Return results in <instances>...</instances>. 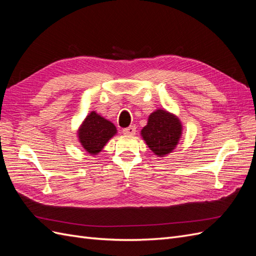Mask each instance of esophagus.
I'll use <instances>...</instances> for the list:
<instances>
[{
	"label": "esophagus",
	"instance_id": "esophagus-1",
	"mask_svg": "<svg viewBox=\"0 0 256 256\" xmlns=\"http://www.w3.org/2000/svg\"><path fill=\"white\" fill-rule=\"evenodd\" d=\"M122 134L125 136H134L136 134V126H129L122 129Z\"/></svg>",
	"mask_w": 256,
	"mask_h": 256
}]
</instances>
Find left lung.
Segmentation results:
<instances>
[{
  "instance_id": "obj_1",
  "label": "left lung",
  "mask_w": 256,
  "mask_h": 256,
  "mask_svg": "<svg viewBox=\"0 0 256 256\" xmlns=\"http://www.w3.org/2000/svg\"><path fill=\"white\" fill-rule=\"evenodd\" d=\"M180 120L166 110L152 112L141 136L150 150L158 157H164L173 152L182 136Z\"/></svg>"
}]
</instances>
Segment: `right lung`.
Masks as SVG:
<instances>
[{"label":"right lung","instance_id":"right-lung-1","mask_svg":"<svg viewBox=\"0 0 256 256\" xmlns=\"http://www.w3.org/2000/svg\"><path fill=\"white\" fill-rule=\"evenodd\" d=\"M116 132L114 124L92 111L82 122L78 136L85 150L90 154H97Z\"/></svg>","mask_w":256,"mask_h":256}]
</instances>
